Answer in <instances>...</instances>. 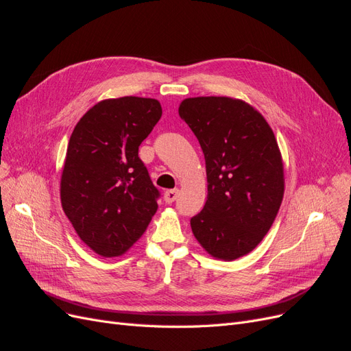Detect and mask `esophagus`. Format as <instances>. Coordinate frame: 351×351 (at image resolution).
Instances as JSON below:
<instances>
[{
  "label": "esophagus",
  "instance_id": "34e87169",
  "mask_svg": "<svg viewBox=\"0 0 351 351\" xmlns=\"http://www.w3.org/2000/svg\"><path fill=\"white\" fill-rule=\"evenodd\" d=\"M177 196H178V190H177V189L167 190V192L164 193L165 204H173V202L177 199Z\"/></svg>",
  "mask_w": 351,
  "mask_h": 351
}]
</instances>
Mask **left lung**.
Returning <instances> with one entry per match:
<instances>
[{"label": "left lung", "mask_w": 351, "mask_h": 351, "mask_svg": "<svg viewBox=\"0 0 351 351\" xmlns=\"http://www.w3.org/2000/svg\"><path fill=\"white\" fill-rule=\"evenodd\" d=\"M205 155L208 199L190 219L210 256L234 261L269 231L284 196L275 134L252 105L228 97L187 98L178 107Z\"/></svg>", "instance_id": "obj_1"}]
</instances>
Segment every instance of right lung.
I'll list each match as a JSON object with an SVG mask.
<instances>
[{"label":"right lung","instance_id":"right-lung-1","mask_svg":"<svg viewBox=\"0 0 351 351\" xmlns=\"http://www.w3.org/2000/svg\"><path fill=\"white\" fill-rule=\"evenodd\" d=\"M162 115L152 98L105 99L84 114L69 141L61 205L82 241L104 258L125 253L158 209V189L139 146Z\"/></svg>","mask_w":351,"mask_h":351}]
</instances>
